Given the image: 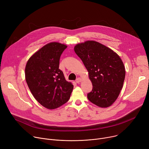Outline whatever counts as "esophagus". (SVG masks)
I'll list each match as a JSON object with an SVG mask.
<instances>
[{"instance_id":"1","label":"esophagus","mask_w":149,"mask_h":149,"mask_svg":"<svg viewBox=\"0 0 149 149\" xmlns=\"http://www.w3.org/2000/svg\"><path fill=\"white\" fill-rule=\"evenodd\" d=\"M81 81V79L80 78H78L75 80V82H76L77 83H79Z\"/></svg>"}]
</instances>
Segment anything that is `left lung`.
<instances>
[{"label": "left lung", "instance_id": "left-lung-1", "mask_svg": "<svg viewBox=\"0 0 149 149\" xmlns=\"http://www.w3.org/2000/svg\"><path fill=\"white\" fill-rule=\"evenodd\" d=\"M74 51L92 82L93 87L87 94L88 99L98 107H109L118 97L125 78L121 58L109 48L93 40L77 44Z\"/></svg>", "mask_w": 149, "mask_h": 149}]
</instances>
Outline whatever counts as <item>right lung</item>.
Here are the masks:
<instances>
[{"mask_svg": "<svg viewBox=\"0 0 149 149\" xmlns=\"http://www.w3.org/2000/svg\"><path fill=\"white\" fill-rule=\"evenodd\" d=\"M67 47L51 42L35 52L27 62L25 79L35 98L44 107L55 109L70 99L73 85L59 68L61 54Z\"/></svg>", "mask_w": 149, "mask_h": 149, "instance_id": "1", "label": "right lung"}]
</instances>
